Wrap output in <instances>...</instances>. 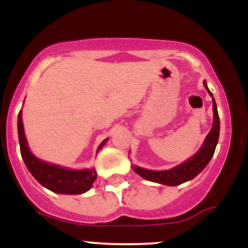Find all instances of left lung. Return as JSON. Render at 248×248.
Returning <instances> with one entry per match:
<instances>
[{
	"label": "left lung",
	"mask_w": 248,
	"mask_h": 248,
	"mask_svg": "<svg viewBox=\"0 0 248 248\" xmlns=\"http://www.w3.org/2000/svg\"><path fill=\"white\" fill-rule=\"evenodd\" d=\"M207 92L212 96V93L210 92L206 86V82L204 81ZM213 100V126L210 130L209 135L206 136L205 142L201 150L190 158L189 161L184 162L181 166L173 168V169L166 170V171H153V170L142 169L140 167H133L134 171L141 176L142 178L147 181L156 182V183L166 184V186H178V184L184 183V182L190 181L193 177L198 175L202 170L207 166L210 160L212 158L215 154L216 146L218 143L219 139V128H220V122H219V115L217 110V105H216L215 99Z\"/></svg>",
	"instance_id": "8db88e82"
}]
</instances>
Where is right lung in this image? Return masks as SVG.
<instances>
[{
  "label": "right lung",
  "mask_w": 248,
  "mask_h": 248,
  "mask_svg": "<svg viewBox=\"0 0 248 248\" xmlns=\"http://www.w3.org/2000/svg\"><path fill=\"white\" fill-rule=\"evenodd\" d=\"M17 127H18V140L22 158H23L25 166L31 172V175L43 186H45L53 192L65 193V195H79V193H84L91 189L93 182L96 178V172L94 169L69 170L42 162L38 158H36L28 148L21 112L18 113ZM105 142H106V140L100 144L99 149L104 146Z\"/></svg>",
  "instance_id": "add662e5"
}]
</instances>
